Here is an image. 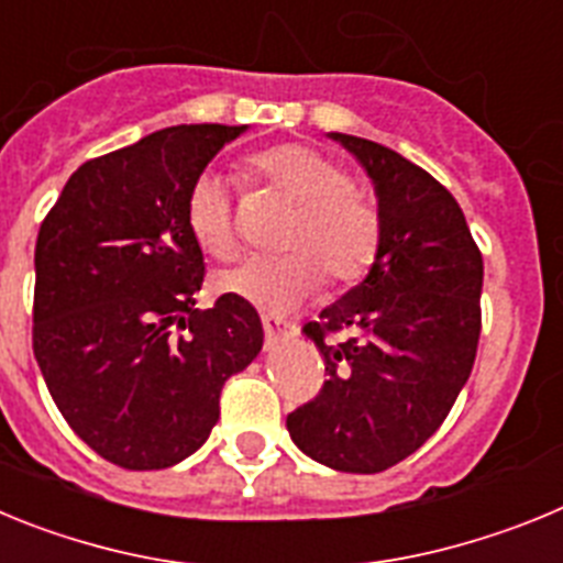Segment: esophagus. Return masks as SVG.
I'll list each match as a JSON object with an SVG mask.
<instances>
[{
  "label": "esophagus",
  "mask_w": 563,
  "mask_h": 563,
  "mask_svg": "<svg viewBox=\"0 0 563 563\" xmlns=\"http://www.w3.org/2000/svg\"><path fill=\"white\" fill-rule=\"evenodd\" d=\"M262 327H265V346L267 350H273V346H278L282 341H287V338L296 335V330L287 324H282L278 318L273 316H262Z\"/></svg>",
  "instance_id": "34e87169"
}]
</instances>
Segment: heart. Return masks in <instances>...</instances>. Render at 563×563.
Returning <instances> with one entry per match:
<instances>
[{"label":"heart","mask_w":563,"mask_h":563,"mask_svg":"<svg viewBox=\"0 0 563 563\" xmlns=\"http://www.w3.org/2000/svg\"><path fill=\"white\" fill-rule=\"evenodd\" d=\"M253 180L267 183L296 202L278 256H247L217 276V290L245 298L267 312H287L310 296L327 273L332 285H355L380 251V213L355 191L352 174L305 143H278L247 161ZM186 222L197 245L213 258L236 247L231 183L220 172H202L186 197Z\"/></svg>","instance_id":"1"}]
</instances>
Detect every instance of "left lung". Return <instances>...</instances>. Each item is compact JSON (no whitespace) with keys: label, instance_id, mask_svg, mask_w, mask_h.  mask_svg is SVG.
<instances>
[{"label":"left lung","instance_id":"left-lung-1","mask_svg":"<svg viewBox=\"0 0 563 563\" xmlns=\"http://www.w3.org/2000/svg\"><path fill=\"white\" fill-rule=\"evenodd\" d=\"M330 137L375 186L380 251L361 285L305 324L330 380L287 415V431L321 465L377 474L440 429L471 377L482 253L460 202L429 172L375 141Z\"/></svg>","mask_w":563,"mask_h":563}]
</instances>
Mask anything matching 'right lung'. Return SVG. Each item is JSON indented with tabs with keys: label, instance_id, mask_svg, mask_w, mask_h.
<instances>
[{
	"label": "right lung",
	"instance_id": "1",
	"mask_svg": "<svg viewBox=\"0 0 563 563\" xmlns=\"http://www.w3.org/2000/svg\"><path fill=\"white\" fill-rule=\"evenodd\" d=\"M245 129L183 123L87 161L38 228L33 355L69 429L112 465L191 456L228 377L262 352L245 298L194 307L206 258L186 222L191 183Z\"/></svg>",
	"mask_w": 563,
	"mask_h": 563
}]
</instances>
